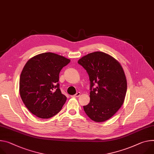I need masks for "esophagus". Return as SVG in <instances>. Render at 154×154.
<instances>
[{
  "label": "esophagus",
  "instance_id": "34e87169",
  "mask_svg": "<svg viewBox=\"0 0 154 154\" xmlns=\"http://www.w3.org/2000/svg\"><path fill=\"white\" fill-rule=\"evenodd\" d=\"M80 94H81V93H80V92H78V93H77L74 96H75V97H79V96H80Z\"/></svg>",
  "mask_w": 154,
  "mask_h": 154
}]
</instances>
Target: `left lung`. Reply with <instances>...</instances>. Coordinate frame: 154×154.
I'll use <instances>...</instances> for the list:
<instances>
[{"mask_svg": "<svg viewBox=\"0 0 154 154\" xmlns=\"http://www.w3.org/2000/svg\"><path fill=\"white\" fill-rule=\"evenodd\" d=\"M78 63L86 70L90 81V101L83 109L92 120L105 122L123 104L127 89L123 69L115 58L101 51L89 53Z\"/></svg>", "mask_w": 154, "mask_h": 154, "instance_id": "8db88e82", "label": "left lung"}]
</instances>
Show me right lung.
Segmentation results:
<instances>
[{
	"label": "right lung",
	"mask_w": 154,
	"mask_h": 154,
	"mask_svg": "<svg viewBox=\"0 0 154 154\" xmlns=\"http://www.w3.org/2000/svg\"><path fill=\"white\" fill-rule=\"evenodd\" d=\"M70 60L47 52L37 54L26 63L20 79L21 100L31 112L49 119L61 110L67 97L60 89L59 74Z\"/></svg>",
	"instance_id": "1"
}]
</instances>
